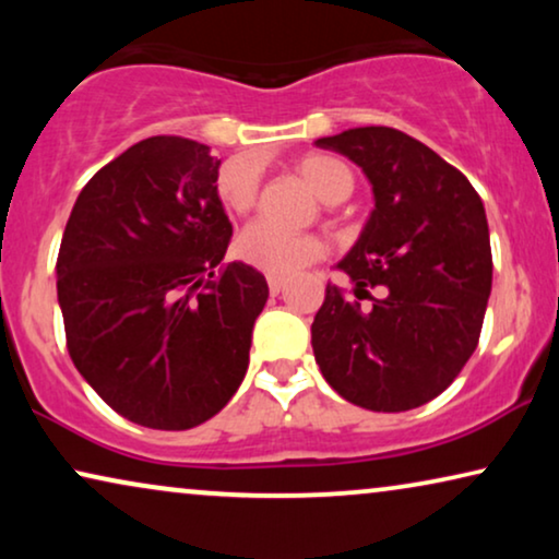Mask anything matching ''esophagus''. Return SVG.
Instances as JSON below:
<instances>
[{"mask_svg": "<svg viewBox=\"0 0 559 559\" xmlns=\"http://www.w3.org/2000/svg\"><path fill=\"white\" fill-rule=\"evenodd\" d=\"M266 285H270V293H272V295H280L282 289H285V277H277V274H270V277H266Z\"/></svg>", "mask_w": 559, "mask_h": 559, "instance_id": "1", "label": "esophagus"}]
</instances>
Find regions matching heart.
Masks as SVG:
<instances>
[{"label": "heart", "instance_id": "b5f03b06", "mask_svg": "<svg viewBox=\"0 0 559 559\" xmlns=\"http://www.w3.org/2000/svg\"><path fill=\"white\" fill-rule=\"evenodd\" d=\"M297 167L316 195L328 205L346 201L354 190L356 180L350 167L331 155H308ZM218 198L228 211L247 213L257 201V182L241 165H226L218 175ZM236 251L243 262L254 264L257 270L293 274L323 257L325 247L312 234L287 231L270 221H254L241 231Z\"/></svg>", "mask_w": 559, "mask_h": 559}]
</instances>
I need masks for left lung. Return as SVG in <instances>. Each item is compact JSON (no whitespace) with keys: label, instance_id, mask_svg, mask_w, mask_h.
Segmentation results:
<instances>
[{"label":"left lung","instance_id":"left-lung-1","mask_svg":"<svg viewBox=\"0 0 559 559\" xmlns=\"http://www.w3.org/2000/svg\"><path fill=\"white\" fill-rule=\"evenodd\" d=\"M316 144L361 167L373 211L338 262L371 308L328 285L310 328L312 354L350 404L423 407L478 346L493 274L484 203L463 173L400 129L356 127Z\"/></svg>","mask_w":559,"mask_h":559}]
</instances>
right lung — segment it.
<instances>
[{"mask_svg":"<svg viewBox=\"0 0 559 559\" xmlns=\"http://www.w3.org/2000/svg\"><path fill=\"white\" fill-rule=\"evenodd\" d=\"M218 167L186 136L136 142L86 182L60 241L68 354L114 412L152 430L226 407L270 297L262 272L224 264Z\"/></svg>","mask_w":559,"mask_h":559,"instance_id":"obj_1","label":"right lung"}]
</instances>
